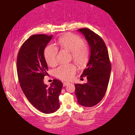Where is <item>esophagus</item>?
<instances>
[{"label": "esophagus", "instance_id": "esophagus-1", "mask_svg": "<svg viewBox=\"0 0 135 135\" xmlns=\"http://www.w3.org/2000/svg\"><path fill=\"white\" fill-rule=\"evenodd\" d=\"M70 83H69V82H64L63 83V86H67V85H68V84H69Z\"/></svg>", "mask_w": 135, "mask_h": 135}]
</instances>
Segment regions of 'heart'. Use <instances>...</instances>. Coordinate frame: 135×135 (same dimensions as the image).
Returning <instances> with one entry per match:
<instances>
[{
    "label": "heart",
    "mask_w": 135,
    "mask_h": 135,
    "mask_svg": "<svg viewBox=\"0 0 135 135\" xmlns=\"http://www.w3.org/2000/svg\"><path fill=\"white\" fill-rule=\"evenodd\" d=\"M58 44L65 49L71 52L74 60L80 66L85 65L90 56L88 47L84 44V40L78 35L67 33L59 39ZM58 49L54 44L47 46L44 50V57L49 66H55L57 63V55ZM76 70L74 64L69 63L60 66L55 69L56 75L60 79L69 80L73 78Z\"/></svg>",
    "instance_id": "heart-1"
}]
</instances>
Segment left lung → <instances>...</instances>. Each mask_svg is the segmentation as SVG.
Listing matches in <instances>:
<instances>
[{
  "mask_svg": "<svg viewBox=\"0 0 135 135\" xmlns=\"http://www.w3.org/2000/svg\"><path fill=\"white\" fill-rule=\"evenodd\" d=\"M89 45L90 57L81 75L86 76V84L75 85L78 102L84 107H91L100 102L107 90L111 72L108 52L103 39L88 28L79 29Z\"/></svg>",
  "mask_w": 135,
  "mask_h": 135,
  "instance_id": "obj_1",
  "label": "left lung"
}]
</instances>
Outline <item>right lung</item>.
Wrapping results in <instances>:
<instances>
[{"instance_id": "add662e5", "label": "right lung", "mask_w": 135, "mask_h": 135, "mask_svg": "<svg viewBox=\"0 0 135 135\" xmlns=\"http://www.w3.org/2000/svg\"><path fill=\"white\" fill-rule=\"evenodd\" d=\"M52 35L35 34L21 46L17 59V71L20 85L29 102L40 112L50 114L60 107L59 96L63 84L54 79L49 87L44 83L48 69L44 50Z\"/></svg>"}]
</instances>
